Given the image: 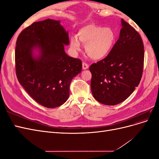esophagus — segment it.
I'll return each instance as SVG.
<instances>
[{
	"label": "esophagus",
	"mask_w": 159,
	"mask_h": 159,
	"mask_svg": "<svg viewBox=\"0 0 159 159\" xmlns=\"http://www.w3.org/2000/svg\"><path fill=\"white\" fill-rule=\"evenodd\" d=\"M88 68H89L88 64L85 63V62H83V64H82V68H83V70H87V69H88Z\"/></svg>",
	"instance_id": "esophagus-1"
}]
</instances>
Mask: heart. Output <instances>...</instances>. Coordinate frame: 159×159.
<instances>
[{
  "instance_id": "heart-1",
  "label": "heart",
  "mask_w": 159,
  "mask_h": 159,
  "mask_svg": "<svg viewBox=\"0 0 159 159\" xmlns=\"http://www.w3.org/2000/svg\"><path fill=\"white\" fill-rule=\"evenodd\" d=\"M116 41V34L111 28L89 24L81 27L76 38H71L70 47L75 52L81 50L80 43L85 46V52L93 60L106 57L111 52Z\"/></svg>"
}]
</instances>
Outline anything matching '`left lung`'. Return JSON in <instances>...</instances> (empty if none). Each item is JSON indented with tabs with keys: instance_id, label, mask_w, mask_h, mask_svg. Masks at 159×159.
<instances>
[{
	"instance_id": "obj_1",
	"label": "left lung",
	"mask_w": 159,
	"mask_h": 159,
	"mask_svg": "<svg viewBox=\"0 0 159 159\" xmlns=\"http://www.w3.org/2000/svg\"><path fill=\"white\" fill-rule=\"evenodd\" d=\"M119 38L110 54L91 64V89L99 103L115 105L128 98L139 85L144 64V46L139 34L121 19Z\"/></svg>"
}]
</instances>
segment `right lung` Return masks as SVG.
Wrapping results in <instances>:
<instances>
[{"label": "right lung", "mask_w": 159, "mask_h": 159, "mask_svg": "<svg viewBox=\"0 0 159 159\" xmlns=\"http://www.w3.org/2000/svg\"><path fill=\"white\" fill-rule=\"evenodd\" d=\"M68 32L60 20L34 22L18 36L15 49L16 73L19 83L42 106L54 108L64 104L70 85L82 69L81 61L69 56Z\"/></svg>", "instance_id": "add662e5"}]
</instances>
